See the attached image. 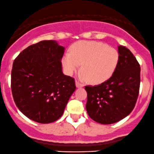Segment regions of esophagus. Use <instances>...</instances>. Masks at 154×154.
<instances>
[{
  "mask_svg": "<svg viewBox=\"0 0 154 154\" xmlns=\"http://www.w3.org/2000/svg\"><path fill=\"white\" fill-rule=\"evenodd\" d=\"M75 85H76V87L80 88V87H83V86H84V84L79 82V81H76V82H75Z\"/></svg>",
  "mask_w": 154,
  "mask_h": 154,
  "instance_id": "obj_1",
  "label": "esophagus"
}]
</instances>
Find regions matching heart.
<instances>
[{"instance_id":"obj_1","label":"heart","mask_w":154,"mask_h":154,"mask_svg":"<svg viewBox=\"0 0 154 154\" xmlns=\"http://www.w3.org/2000/svg\"><path fill=\"white\" fill-rule=\"evenodd\" d=\"M119 61L116 49L97 41H81L72 46L70 53L64 54L63 64L68 75L76 72L82 64L83 79L98 84L109 79Z\"/></svg>"}]
</instances>
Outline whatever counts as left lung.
<instances>
[{"mask_svg": "<svg viewBox=\"0 0 154 154\" xmlns=\"http://www.w3.org/2000/svg\"><path fill=\"white\" fill-rule=\"evenodd\" d=\"M119 61L112 76L99 85L86 86V111L97 123L110 124L127 116L135 106L140 66L130 50L119 46Z\"/></svg>", "mask_w": 154, "mask_h": 154, "instance_id": "8db88e82", "label": "left lung"}]
</instances>
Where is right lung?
I'll return each mask as SVG.
<instances>
[{
	"label": "right lung",
	"instance_id": "1",
	"mask_svg": "<svg viewBox=\"0 0 154 154\" xmlns=\"http://www.w3.org/2000/svg\"><path fill=\"white\" fill-rule=\"evenodd\" d=\"M64 50L56 41H42L24 49L14 61L12 95L31 120L41 124L57 120L75 90V79L62 71Z\"/></svg>",
	"mask_w": 154,
	"mask_h": 154
}]
</instances>
